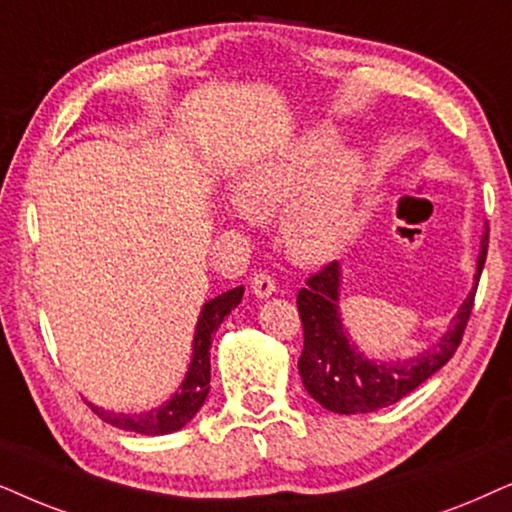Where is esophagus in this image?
<instances>
[{
    "mask_svg": "<svg viewBox=\"0 0 512 512\" xmlns=\"http://www.w3.org/2000/svg\"><path fill=\"white\" fill-rule=\"evenodd\" d=\"M250 288H252V292H255L257 297H269V295H274V292H276V281L269 274H264V271H260V274L252 276Z\"/></svg>",
    "mask_w": 512,
    "mask_h": 512,
    "instance_id": "34e87169",
    "label": "esophagus"
}]
</instances>
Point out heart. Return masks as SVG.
<instances>
[{
  "label": "heart",
  "mask_w": 512,
  "mask_h": 512,
  "mask_svg": "<svg viewBox=\"0 0 512 512\" xmlns=\"http://www.w3.org/2000/svg\"><path fill=\"white\" fill-rule=\"evenodd\" d=\"M332 133H316L238 175L234 201L255 220L283 215V243L297 262L320 264L335 257L353 227L365 166L342 154Z\"/></svg>",
  "instance_id": "b5f03b06"
}]
</instances>
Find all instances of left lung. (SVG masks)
Segmentation results:
<instances>
[{
    "mask_svg": "<svg viewBox=\"0 0 512 512\" xmlns=\"http://www.w3.org/2000/svg\"><path fill=\"white\" fill-rule=\"evenodd\" d=\"M489 231L482 236L475 288L461 304L454 327L433 344L431 351L398 363H374L346 337L339 320V267L325 264L306 278L297 292V309L304 327V349L299 358V374L304 388L325 410L337 414H367L388 407L412 393L414 388L440 370L459 349L463 332L473 313L482 267L487 260Z\"/></svg>",
    "mask_w": 512,
    "mask_h": 512,
    "instance_id": "left-lung-1",
    "label": "left lung"
}]
</instances>
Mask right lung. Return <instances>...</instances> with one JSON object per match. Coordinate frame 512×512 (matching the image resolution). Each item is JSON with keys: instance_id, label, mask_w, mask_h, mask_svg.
I'll list each match as a JSON object with an SVG mask.
<instances>
[{"instance_id": "right-lung-1", "label": "right lung", "mask_w": 512, "mask_h": 512, "mask_svg": "<svg viewBox=\"0 0 512 512\" xmlns=\"http://www.w3.org/2000/svg\"><path fill=\"white\" fill-rule=\"evenodd\" d=\"M241 297L243 288H234L229 292H222V295L210 299V302L203 306L194 335L192 365H189V372L185 381H182L180 391H177L166 405L140 414L107 412L91 403H88V407H91L105 424L117 426L121 431H133L142 435H166L180 431L182 426L194 419V414L201 410V405L206 403L210 391V344H213L215 332L217 327L222 325L224 316L231 313V309H236Z\"/></svg>"}]
</instances>
